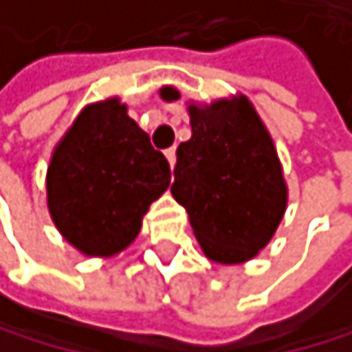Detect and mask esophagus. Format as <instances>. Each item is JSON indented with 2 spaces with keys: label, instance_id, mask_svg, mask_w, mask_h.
Segmentation results:
<instances>
[{
  "label": "esophagus",
  "instance_id": "esophagus-1",
  "mask_svg": "<svg viewBox=\"0 0 352 352\" xmlns=\"http://www.w3.org/2000/svg\"><path fill=\"white\" fill-rule=\"evenodd\" d=\"M165 156H167L169 165L174 167V163H176V148H167V150H165Z\"/></svg>",
  "mask_w": 352,
  "mask_h": 352
}]
</instances>
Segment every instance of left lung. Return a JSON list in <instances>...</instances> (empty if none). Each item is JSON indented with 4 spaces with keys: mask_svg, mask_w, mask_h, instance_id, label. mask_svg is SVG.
<instances>
[{
    "mask_svg": "<svg viewBox=\"0 0 352 352\" xmlns=\"http://www.w3.org/2000/svg\"><path fill=\"white\" fill-rule=\"evenodd\" d=\"M163 98L178 100V91L167 87ZM189 115L191 139L176 150L172 196L209 259L248 261L274 235L287 204L272 139L246 98L189 106Z\"/></svg>",
    "mask_w": 352,
    "mask_h": 352,
    "instance_id": "obj_1",
    "label": "left lung"
}]
</instances>
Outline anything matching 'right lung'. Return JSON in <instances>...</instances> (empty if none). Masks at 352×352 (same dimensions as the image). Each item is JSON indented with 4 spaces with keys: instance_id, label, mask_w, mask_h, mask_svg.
<instances>
[{
    "instance_id": "obj_1",
    "label": "right lung",
    "mask_w": 352,
    "mask_h": 352,
    "mask_svg": "<svg viewBox=\"0 0 352 352\" xmlns=\"http://www.w3.org/2000/svg\"><path fill=\"white\" fill-rule=\"evenodd\" d=\"M169 180V163L148 133L119 100H106L80 113L52 156L50 213L78 250L109 256L139 235L141 217Z\"/></svg>"
}]
</instances>
